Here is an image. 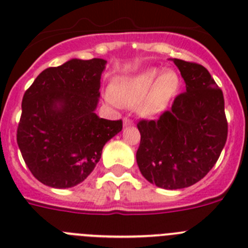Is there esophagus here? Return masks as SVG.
<instances>
[{"label":"esophagus","instance_id":"34e87169","mask_svg":"<svg viewBox=\"0 0 248 248\" xmlns=\"http://www.w3.org/2000/svg\"><path fill=\"white\" fill-rule=\"evenodd\" d=\"M133 122H132V120H130V118L128 117H124V126H131V124H132Z\"/></svg>","mask_w":248,"mask_h":248}]
</instances>
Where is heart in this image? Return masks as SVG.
Here are the masks:
<instances>
[{
    "label": "heart",
    "mask_w": 248,
    "mask_h": 248,
    "mask_svg": "<svg viewBox=\"0 0 248 248\" xmlns=\"http://www.w3.org/2000/svg\"><path fill=\"white\" fill-rule=\"evenodd\" d=\"M181 86L178 73L173 70L161 72L148 68L132 77L117 79L107 93V100L115 106L137 105L143 116L155 117L167 109Z\"/></svg>",
    "instance_id": "1"
}]
</instances>
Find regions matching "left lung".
<instances>
[{
	"mask_svg": "<svg viewBox=\"0 0 248 248\" xmlns=\"http://www.w3.org/2000/svg\"><path fill=\"white\" fill-rule=\"evenodd\" d=\"M172 61L186 91L157 120L137 124L140 171L148 182L166 189L192 186L207 175L225 147L228 130L223 93L210 72L195 62Z\"/></svg>",
	"mask_w": 248,
	"mask_h": 248,
	"instance_id": "1",
	"label": "left lung"
}]
</instances>
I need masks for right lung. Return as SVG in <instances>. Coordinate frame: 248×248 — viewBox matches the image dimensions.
I'll return each instance as SVG.
<instances>
[{"label": "right lung", "mask_w": 248, "mask_h": 248, "mask_svg": "<svg viewBox=\"0 0 248 248\" xmlns=\"http://www.w3.org/2000/svg\"><path fill=\"white\" fill-rule=\"evenodd\" d=\"M102 59H73L48 67L25 92L17 145L32 175L55 188L81 184L101 158L122 120L100 118Z\"/></svg>", "instance_id": "obj_1"}]
</instances>
